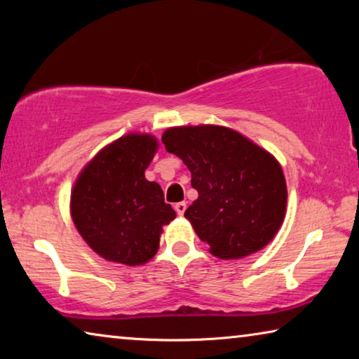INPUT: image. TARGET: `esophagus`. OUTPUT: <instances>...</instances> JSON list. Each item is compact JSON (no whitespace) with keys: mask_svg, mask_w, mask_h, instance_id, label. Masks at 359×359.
I'll return each mask as SVG.
<instances>
[{"mask_svg":"<svg viewBox=\"0 0 359 359\" xmlns=\"http://www.w3.org/2000/svg\"><path fill=\"white\" fill-rule=\"evenodd\" d=\"M174 209H175V212H177V215H184L185 214V210H187V203H177L174 205Z\"/></svg>","mask_w":359,"mask_h":359,"instance_id":"34e87169","label":"esophagus"}]
</instances>
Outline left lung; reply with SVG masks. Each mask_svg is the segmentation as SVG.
<instances>
[{
    "label": "left lung",
    "mask_w": 359,
    "mask_h": 359,
    "mask_svg": "<svg viewBox=\"0 0 359 359\" xmlns=\"http://www.w3.org/2000/svg\"><path fill=\"white\" fill-rule=\"evenodd\" d=\"M161 141L190 169L198 199L185 217L212 255L238 259L269 244L287 209V184L274 156L224 126L169 128Z\"/></svg>",
    "instance_id": "left-lung-1"
}]
</instances>
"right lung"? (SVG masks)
I'll return each mask as SVG.
<instances>
[{"instance_id":"add662e5","label":"right lung","mask_w":359,"mask_h":359,"mask_svg":"<svg viewBox=\"0 0 359 359\" xmlns=\"http://www.w3.org/2000/svg\"><path fill=\"white\" fill-rule=\"evenodd\" d=\"M156 149L154 136H123L79 175L71 194L72 220L100 257L126 266L147 263L163 226L175 218L161 187L144 175Z\"/></svg>"}]
</instances>
